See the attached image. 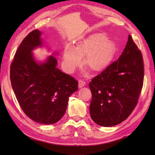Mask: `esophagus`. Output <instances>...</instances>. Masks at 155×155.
Returning a JSON list of instances; mask_svg holds the SVG:
<instances>
[{
	"label": "esophagus",
	"instance_id": "1",
	"mask_svg": "<svg viewBox=\"0 0 155 155\" xmlns=\"http://www.w3.org/2000/svg\"><path fill=\"white\" fill-rule=\"evenodd\" d=\"M78 85H79V88H82L86 85V83H85V82H84L81 80H79L78 81Z\"/></svg>",
	"mask_w": 155,
	"mask_h": 155
}]
</instances>
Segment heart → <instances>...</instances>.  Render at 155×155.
I'll return each instance as SVG.
<instances>
[{"instance_id": "b5f03b06", "label": "heart", "mask_w": 155, "mask_h": 155, "mask_svg": "<svg viewBox=\"0 0 155 155\" xmlns=\"http://www.w3.org/2000/svg\"><path fill=\"white\" fill-rule=\"evenodd\" d=\"M116 54L113 42L101 33H95L78 41L74 46L67 45L63 50L62 66L65 72L72 74L82 63L94 72L104 70L109 66Z\"/></svg>"}]
</instances>
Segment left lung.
Here are the masks:
<instances>
[{
  "mask_svg": "<svg viewBox=\"0 0 155 155\" xmlns=\"http://www.w3.org/2000/svg\"><path fill=\"white\" fill-rule=\"evenodd\" d=\"M143 74L141 51L129 35L119 59L89 83L92 120L100 126L112 127L127 118L138 103Z\"/></svg>",
  "mask_w": 155,
  "mask_h": 155,
  "instance_id": "obj_1",
  "label": "left lung"
}]
</instances>
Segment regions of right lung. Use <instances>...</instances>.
<instances>
[{
	"label": "right lung",
	"instance_id": "right-lung-1",
	"mask_svg": "<svg viewBox=\"0 0 155 155\" xmlns=\"http://www.w3.org/2000/svg\"><path fill=\"white\" fill-rule=\"evenodd\" d=\"M42 32L35 30L23 39L11 64L13 90L21 109L35 122L54 124L61 119L68 98L78 89V81L58 68L54 53L38 61L33 50L43 47Z\"/></svg>",
	"mask_w": 155,
	"mask_h": 155
}]
</instances>
